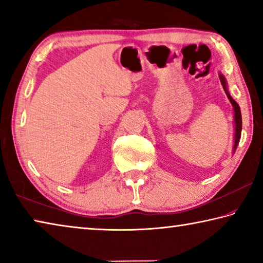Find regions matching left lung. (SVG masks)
Listing matches in <instances>:
<instances>
[{
    "label": "left lung",
    "mask_w": 263,
    "mask_h": 263,
    "mask_svg": "<svg viewBox=\"0 0 263 263\" xmlns=\"http://www.w3.org/2000/svg\"><path fill=\"white\" fill-rule=\"evenodd\" d=\"M219 79H220V82H221V86L224 88V90L226 92V95H228L229 100L231 102V104L233 106V110H234V124H235V133H234V145H233V151L237 149L238 147V144H239V140H240V136H241V128H242V119H241V112H240V106L238 105L237 102H235L231 95L229 94V90H228V86H226V79L222 74H219Z\"/></svg>",
    "instance_id": "obj_1"
}]
</instances>
